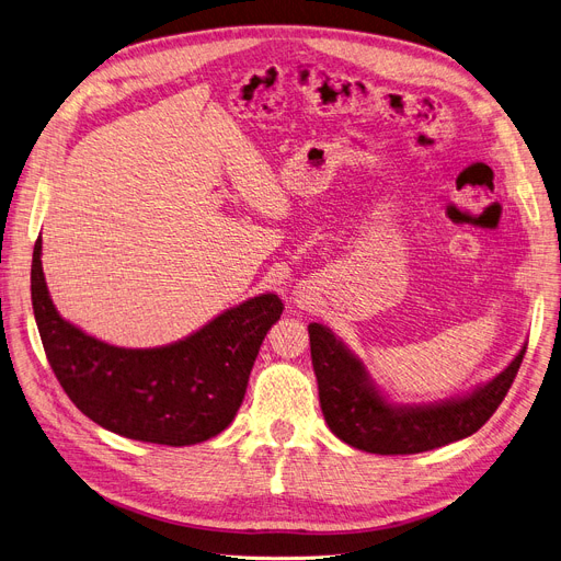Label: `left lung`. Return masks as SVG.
Wrapping results in <instances>:
<instances>
[{
  "label": "left lung",
  "instance_id": "1",
  "mask_svg": "<svg viewBox=\"0 0 561 561\" xmlns=\"http://www.w3.org/2000/svg\"><path fill=\"white\" fill-rule=\"evenodd\" d=\"M309 341L322 416L347 446L375 455H416L476 434L505 400L527 350L525 343L503 373L466 398L398 407L375 391L364 364L328 328L311 322Z\"/></svg>",
  "mask_w": 561,
  "mask_h": 561
}]
</instances>
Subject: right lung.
<instances>
[{
    "mask_svg": "<svg viewBox=\"0 0 561 561\" xmlns=\"http://www.w3.org/2000/svg\"><path fill=\"white\" fill-rule=\"evenodd\" d=\"M43 241L34 245L32 305L47 362L68 398L104 430L159 446H193L236 416L250 370L284 305L275 293L227 309L163 347H115L58 316L47 293Z\"/></svg>",
    "mask_w": 561,
    "mask_h": 561,
    "instance_id": "1",
    "label": "right lung"
}]
</instances>
